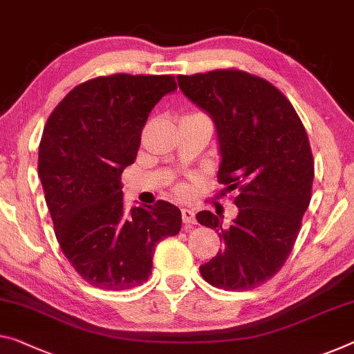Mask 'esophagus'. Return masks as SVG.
<instances>
[{"label":"esophagus","instance_id":"obj_1","mask_svg":"<svg viewBox=\"0 0 354 354\" xmlns=\"http://www.w3.org/2000/svg\"><path fill=\"white\" fill-rule=\"evenodd\" d=\"M182 220L185 225H196V216L194 212L189 209H182Z\"/></svg>","mask_w":354,"mask_h":354}]
</instances>
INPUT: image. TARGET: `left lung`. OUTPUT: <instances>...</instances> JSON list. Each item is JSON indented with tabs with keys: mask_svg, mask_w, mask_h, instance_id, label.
<instances>
[{
	"mask_svg": "<svg viewBox=\"0 0 354 354\" xmlns=\"http://www.w3.org/2000/svg\"><path fill=\"white\" fill-rule=\"evenodd\" d=\"M177 80L214 120L218 182L227 192L237 189L239 214L230 226L209 210L196 215L223 241L199 272L221 290H253L285 264L310 204L315 167L307 131L286 96L258 75L216 69Z\"/></svg>",
	"mask_w": 354,
	"mask_h": 354,
	"instance_id": "left-lung-1",
	"label": "left lung"
}]
</instances>
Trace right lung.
<instances>
[{
    "instance_id": "add662e5",
    "label": "right lung",
    "mask_w": 354,
    "mask_h": 354,
    "mask_svg": "<svg viewBox=\"0 0 354 354\" xmlns=\"http://www.w3.org/2000/svg\"><path fill=\"white\" fill-rule=\"evenodd\" d=\"M176 90L174 75L96 77L71 90L47 118L37 172L57 241L77 274L100 290L142 285L156 243L182 227L174 204L127 212L122 192V172L138 156L149 113Z\"/></svg>"
}]
</instances>
